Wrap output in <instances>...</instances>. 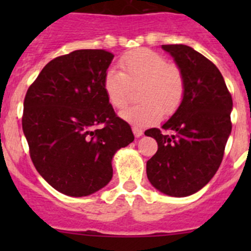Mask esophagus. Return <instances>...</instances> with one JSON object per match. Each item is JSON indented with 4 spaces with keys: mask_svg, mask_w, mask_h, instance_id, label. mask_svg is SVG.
<instances>
[{
    "mask_svg": "<svg viewBox=\"0 0 251 251\" xmlns=\"http://www.w3.org/2000/svg\"><path fill=\"white\" fill-rule=\"evenodd\" d=\"M132 132H133V135H135V137H141L142 135H143V131L141 130V128H138V127H135V126H133L132 127Z\"/></svg>",
    "mask_w": 251,
    "mask_h": 251,
    "instance_id": "34e87169",
    "label": "esophagus"
}]
</instances>
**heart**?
I'll use <instances>...</instances> for the list:
<instances>
[{
    "label": "heart",
    "mask_w": 251,
    "mask_h": 251,
    "mask_svg": "<svg viewBox=\"0 0 251 251\" xmlns=\"http://www.w3.org/2000/svg\"><path fill=\"white\" fill-rule=\"evenodd\" d=\"M120 72L108 69L103 77V90L108 102L116 109L125 107L131 87L140 90L141 104L126 108L120 118L135 127L158 123L164 113L178 109L186 92L183 74L177 65L154 50L142 48L124 54L119 60Z\"/></svg>",
    "instance_id": "1"
}]
</instances>
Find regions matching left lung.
I'll list each match as a JSON object with an SVG mask.
<instances>
[{"label": "left lung", "instance_id": "left-lung-1", "mask_svg": "<svg viewBox=\"0 0 251 251\" xmlns=\"http://www.w3.org/2000/svg\"><path fill=\"white\" fill-rule=\"evenodd\" d=\"M161 47L181 69L186 92L163 125L173 135L146 131L158 143V151L147 161V177L166 196L188 197L206 186L221 165L233 102L220 70L203 54L186 45Z\"/></svg>", "mask_w": 251, "mask_h": 251}]
</instances>
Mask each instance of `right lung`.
<instances>
[{"instance_id":"obj_1","label":"right lung","mask_w":251,"mask_h":251,"mask_svg":"<svg viewBox=\"0 0 251 251\" xmlns=\"http://www.w3.org/2000/svg\"><path fill=\"white\" fill-rule=\"evenodd\" d=\"M113 58L104 50L54 58L25 96L22 124L32 163L65 196L86 197L107 186L114 154L135 140L103 90Z\"/></svg>"}]
</instances>
